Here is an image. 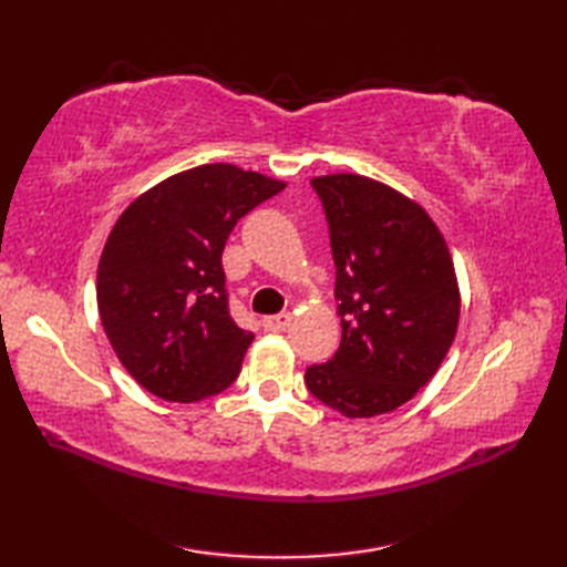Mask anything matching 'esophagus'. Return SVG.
<instances>
[{"label": "esophagus", "mask_w": 567, "mask_h": 567, "mask_svg": "<svg viewBox=\"0 0 567 567\" xmlns=\"http://www.w3.org/2000/svg\"><path fill=\"white\" fill-rule=\"evenodd\" d=\"M292 317L287 315V311H282V315H275V317H265L262 319V327L268 331H285L287 327H290Z\"/></svg>", "instance_id": "obj_1"}]
</instances>
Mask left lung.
I'll list each match as a JSON object with an SVG mask.
<instances>
[{
	"label": "left lung",
	"instance_id": "8db88e82",
	"mask_svg": "<svg viewBox=\"0 0 567 567\" xmlns=\"http://www.w3.org/2000/svg\"><path fill=\"white\" fill-rule=\"evenodd\" d=\"M327 212L341 346L307 368L319 402L348 419L394 412L436 375L453 346L461 290L426 209L363 175L311 179Z\"/></svg>",
	"mask_w": 567,
	"mask_h": 567
}]
</instances>
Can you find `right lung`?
<instances>
[{"label":"right lung","instance_id":"add662e5","mask_svg":"<svg viewBox=\"0 0 567 567\" xmlns=\"http://www.w3.org/2000/svg\"><path fill=\"white\" fill-rule=\"evenodd\" d=\"M282 189V179L209 163L163 179L118 216L100 258L97 307L141 388L187 404L238 378L252 333L228 315L221 252L240 216Z\"/></svg>","mask_w":567,"mask_h":567}]
</instances>
